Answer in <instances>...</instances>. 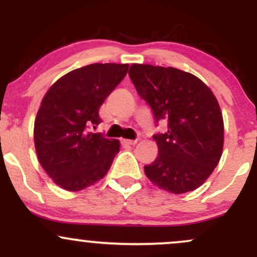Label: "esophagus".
I'll list each match as a JSON object with an SVG mask.
<instances>
[{
  "label": "esophagus",
  "instance_id": "obj_1",
  "mask_svg": "<svg viewBox=\"0 0 257 257\" xmlns=\"http://www.w3.org/2000/svg\"><path fill=\"white\" fill-rule=\"evenodd\" d=\"M122 143L125 144V145H135V144L138 143V140H128V139H123Z\"/></svg>",
  "mask_w": 257,
  "mask_h": 257
}]
</instances>
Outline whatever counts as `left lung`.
<instances>
[{
    "instance_id": "obj_1",
    "label": "left lung",
    "mask_w": 257,
    "mask_h": 257,
    "mask_svg": "<svg viewBox=\"0 0 257 257\" xmlns=\"http://www.w3.org/2000/svg\"><path fill=\"white\" fill-rule=\"evenodd\" d=\"M129 77L156 124L168 123L167 132L153 135L158 156L145 166L146 176L175 194L198 188L222 155L223 119L213 91L192 73L174 67L133 64Z\"/></svg>"
}]
</instances>
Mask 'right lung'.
Masks as SVG:
<instances>
[{
  "instance_id": "add662e5",
  "label": "right lung",
  "mask_w": 257,
  "mask_h": 257,
  "mask_svg": "<svg viewBox=\"0 0 257 257\" xmlns=\"http://www.w3.org/2000/svg\"><path fill=\"white\" fill-rule=\"evenodd\" d=\"M128 64H90L59 78L41 102L34 139L38 161L58 186L79 191L106 175L119 141L91 133L99 108L120 83Z\"/></svg>"
}]
</instances>
